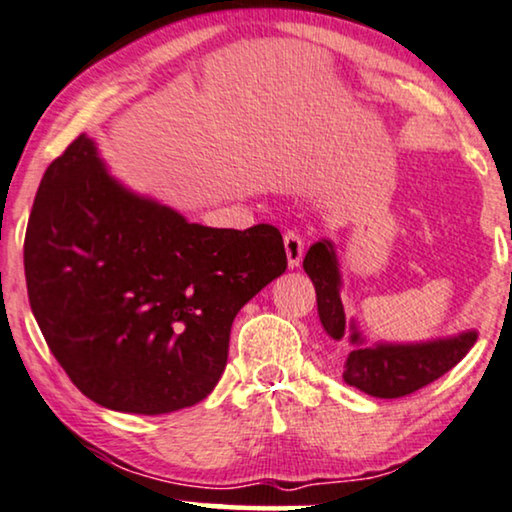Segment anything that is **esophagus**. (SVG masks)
Segmentation results:
<instances>
[{"instance_id": "esophagus-1", "label": "esophagus", "mask_w": 512, "mask_h": 512, "mask_svg": "<svg viewBox=\"0 0 512 512\" xmlns=\"http://www.w3.org/2000/svg\"><path fill=\"white\" fill-rule=\"evenodd\" d=\"M283 245H286L288 267H290V269L300 267L302 255H304V243H302V238L297 236L295 231H286V234H283Z\"/></svg>"}]
</instances>
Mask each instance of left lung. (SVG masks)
Masks as SVG:
<instances>
[{
  "label": "left lung",
  "mask_w": 512,
  "mask_h": 512,
  "mask_svg": "<svg viewBox=\"0 0 512 512\" xmlns=\"http://www.w3.org/2000/svg\"><path fill=\"white\" fill-rule=\"evenodd\" d=\"M302 267L314 283L323 331L338 342L349 335V342H352L342 378L347 385L359 387L371 397L397 399L435 383L475 345L477 333L465 331L454 338L418 342V345H383L380 342V345L366 347L357 326L345 321V309L340 300V269L333 243H314L304 255ZM345 330L353 333L345 334Z\"/></svg>",
  "instance_id": "8db88e82"
}]
</instances>
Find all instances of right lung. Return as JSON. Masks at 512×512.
I'll return each mask as SVG.
<instances>
[{"label": "right lung", "instance_id": "1", "mask_svg": "<svg viewBox=\"0 0 512 512\" xmlns=\"http://www.w3.org/2000/svg\"><path fill=\"white\" fill-rule=\"evenodd\" d=\"M23 262L32 314L73 385L141 416L215 390L236 314L288 267L276 226L186 222L115 181L84 134L44 172Z\"/></svg>", "mask_w": 512, "mask_h": 512}]
</instances>
